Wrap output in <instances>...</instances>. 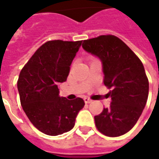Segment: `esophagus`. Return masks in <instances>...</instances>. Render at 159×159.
Segmentation results:
<instances>
[{
  "instance_id": "1",
  "label": "esophagus",
  "mask_w": 159,
  "mask_h": 159,
  "mask_svg": "<svg viewBox=\"0 0 159 159\" xmlns=\"http://www.w3.org/2000/svg\"><path fill=\"white\" fill-rule=\"evenodd\" d=\"M84 102H85L86 104H89L92 102V100H89V98H84Z\"/></svg>"
}]
</instances>
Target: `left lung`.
Returning <instances> with one entry per match:
<instances>
[{"label":"left lung","mask_w":159,"mask_h":159,"mask_svg":"<svg viewBox=\"0 0 159 159\" xmlns=\"http://www.w3.org/2000/svg\"><path fill=\"white\" fill-rule=\"evenodd\" d=\"M82 47L100 59L104 84L111 89L110 107L94 117L97 129L107 136L123 135L134 126L147 104L149 83L143 64L115 36L85 40Z\"/></svg>","instance_id":"left-lung-1"}]
</instances>
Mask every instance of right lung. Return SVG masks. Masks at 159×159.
Returning <instances> with one entry per match:
<instances>
[{
    "mask_svg": "<svg viewBox=\"0 0 159 159\" xmlns=\"http://www.w3.org/2000/svg\"><path fill=\"white\" fill-rule=\"evenodd\" d=\"M82 42H47L19 74L18 90L23 110L33 125L48 135L72 129L77 114L85 105L81 98L69 100L60 97L58 87L67 79Z\"/></svg>",
    "mask_w": 159,
    "mask_h": 159,
    "instance_id": "obj_1",
    "label": "right lung"
}]
</instances>
